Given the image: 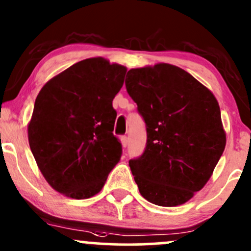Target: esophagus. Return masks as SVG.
I'll return each instance as SVG.
<instances>
[{"label": "esophagus", "instance_id": "34e87169", "mask_svg": "<svg viewBox=\"0 0 251 251\" xmlns=\"http://www.w3.org/2000/svg\"><path fill=\"white\" fill-rule=\"evenodd\" d=\"M120 142H122V145H123V148L125 149L126 146L128 145V138L126 137V135H124V137H122V139H120Z\"/></svg>", "mask_w": 251, "mask_h": 251}]
</instances>
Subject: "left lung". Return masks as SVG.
<instances>
[{
    "label": "left lung",
    "instance_id": "obj_1",
    "mask_svg": "<svg viewBox=\"0 0 251 251\" xmlns=\"http://www.w3.org/2000/svg\"><path fill=\"white\" fill-rule=\"evenodd\" d=\"M125 85L148 132L144 153L128 162L140 195L155 205H181L208 183L226 148L220 105L170 63L129 70Z\"/></svg>",
    "mask_w": 251,
    "mask_h": 251
}]
</instances>
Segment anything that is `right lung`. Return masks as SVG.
Returning <instances> with one entry per match:
<instances>
[{
  "mask_svg": "<svg viewBox=\"0 0 251 251\" xmlns=\"http://www.w3.org/2000/svg\"><path fill=\"white\" fill-rule=\"evenodd\" d=\"M126 71L91 57L51 77L37 94L28 124L29 146L45 179L63 196L93 197L120 160L112 101Z\"/></svg>",
  "mask_w": 251,
  "mask_h": 251,
  "instance_id": "right-lung-1",
  "label": "right lung"
}]
</instances>
